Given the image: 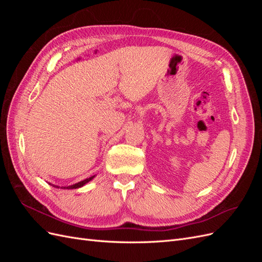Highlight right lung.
<instances>
[{
    "label": "right lung",
    "mask_w": 262,
    "mask_h": 262,
    "mask_svg": "<svg viewBox=\"0 0 262 262\" xmlns=\"http://www.w3.org/2000/svg\"><path fill=\"white\" fill-rule=\"evenodd\" d=\"M95 176H92V177H90V178H86V179H84V180H82V181H80V182H77V184H74V185H72V186H68V187H61L62 189H77V188H81V187H83L84 185H86L87 182L89 181H91L93 178H94ZM51 185V184H50ZM53 187H55V188H60L59 186H55V185H52Z\"/></svg>",
    "instance_id": "1"
}]
</instances>
